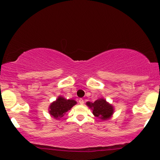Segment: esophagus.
Returning <instances> with one entry per match:
<instances>
[{"label":"esophagus","instance_id":"34e87169","mask_svg":"<svg viewBox=\"0 0 160 160\" xmlns=\"http://www.w3.org/2000/svg\"><path fill=\"white\" fill-rule=\"evenodd\" d=\"M79 103H80V104H81V105H82V104H84V101L82 100V98H80V100H79Z\"/></svg>","mask_w":160,"mask_h":160}]
</instances>
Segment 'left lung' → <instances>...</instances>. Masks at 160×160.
I'll return each instance as SVG.
<instances>
[{"label": "left lung", "mask_w": 160, "mask_h": 160, "mask_svg": "<svg viewBox=\"0 0 160 160\" xmlns=\"http://www.w3.org/2000/svg\"><path fill=\"white\" fill-rule=\"evenodd\" d=\"M86 104L92 111L93 115L101 120H109L114 113L113 106L104 98L97 99L94 102H87Z\"/></svg>", "instance_id": "1"}]
</instances>
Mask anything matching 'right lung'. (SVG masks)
<instances>
[{
	"mask_svg": "<svg viewBox=\"0 0 160 160\" xmlns=\"http://www.w3.org/2000/svg\"><path fill=\"white\" fill-rule=\"evenodd\" d=\"M77 104L73 99H66L62 96H58L56 101L52 102L49 106V113L56 120H60L68 111Z\"/></svg>",
	"mask_w": 160,
	"mask_h": 160,
	"instance_id": "right-lung-1",
	"label": "right lung"
}]
</instances>
